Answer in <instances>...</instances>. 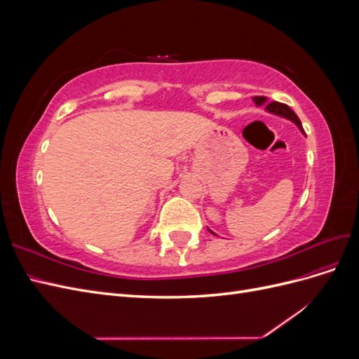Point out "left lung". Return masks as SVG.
<instances>
[{
    "mask_svg": "<svg viewBox=\"0 0 359 359\" xmlns=\"http://www.w3.org/2000/svg\"><path fill=\"white\" fill-rule=\"evenodd\" d=\"M253 102L256 103V106H262V104H265V109L268 111V112H271V114H274V115H278V116H283V118H286V119H290L292 123H295L297 126H298V128L301 130V132L304 133V128H302V124H301V121H299V118L297 116V114L293 112L290 107L287 106V104H285V103H278V102H271V103H268V99L266 97H253ZM306 135V133H304ZM210 231V229H208ZM212 235H215L212 231H210Z\"/></svg>",
    "mask_w": 359,
    "mask_h": 359,
    "instance_id": "1",
    "label": "left lung"
}]
</instances>
